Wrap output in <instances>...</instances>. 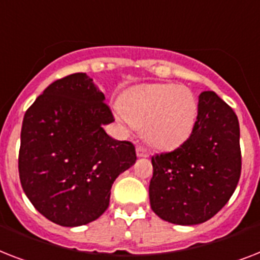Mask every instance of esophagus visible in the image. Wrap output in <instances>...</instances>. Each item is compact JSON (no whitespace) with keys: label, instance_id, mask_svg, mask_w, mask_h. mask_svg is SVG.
I'll return each mask as SVG.
<instances>
[{"label":"esophagus","instance_id":"1","mask_svg":"<svg viewBox=\"0 0 260 260\" xmlns=\"http://www.w3.org/2000/svg\"><path fill=\"white\" fill-rule=\"evenodd\" d=\"M136 154H138L139 158H148V156H150L147 148H144L143 146H138V148H136Z\"/></svg>","mask_w":260,"mask_h":260}]
</instances>
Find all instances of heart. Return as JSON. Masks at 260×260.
<instances>
[{
    "label": "heart",
    "mask_w": 260,
    "mask_h": 260,
    "mask_svg": "<svg viewBox=\"0 0 260 260\" xmlns=\"http://www.w3.org/2000/svg\"><path fill=\"white\" fill-rule=\"evenodd\" d=\"M116 116L126 126L143 128L151 146L171 148L189 138L197 120L193 91L174 83H152L134 87L122 98Z\"/></svg>",
    "instance_id": "b5f03b06"
}]
</instances>
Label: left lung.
Segmentation results:
<instances>
[{"mask_svg": "<svg viewBox=\"0 0 260 260\" xmlns=\"http://www.w3.org/2000/svg\"><path fill=\"white\" fill-rule=\"evenodd\" d=\"M151 162V209L177 225L208 221L230 201L240 178L238 116L214 91H202L190 138Z\"/></svg>", "mask_w": 260, "mask_h": 260, "instance_id": "1", "label": "left lung"}]
</instances>
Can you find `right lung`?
Returning a JSON list of instances; mask_svg holds the SVG:
<instances>
[{"label":"right lung","instance_id":"right-lung-1","mask_svg":"<svg viewBox=\"0 0 260 260\" xmlns=\"http://www.w3.org/2000/svg\"><path fill=\"white\" fill-rule=\"evenodd\" d=\"M105 95L85 73L58 79L25 112L18 152L22 190L50 221L79 226L109 206L116 178L136 162L131 142L104 129L114 121Z\"/></svg>","mask_w":260,"mask_h":260}]
</instances>
